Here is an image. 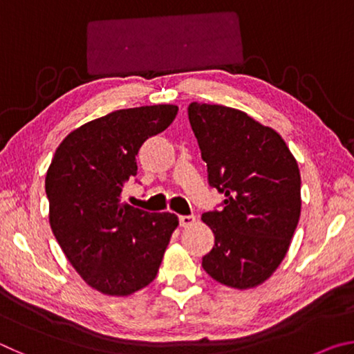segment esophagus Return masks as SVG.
Returning <instances> with one entry per match:
<instances>
[{"label": "esophagus", "instance_id": "obj_1", "mask_svg": "<svg viewBox=\"0 0 354 354\" xmlns=\"http://www.w3.org/2000/svg\"><path fill=\"white\" fill-rule=\"evenodd\" d=\"M195 221H196V218L194 217V215H181V217H179V225H181L183 227L192 226Z\"/></svg>", "mask_w": 354, "mask_h": 354}]
</instances>
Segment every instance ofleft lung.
<instances>
[{
  "instance_id": "8db88e82",
  "label": "left lung",
  "mask_w": 354,
  "mask_h": 354,
  "mask_svg": "<svg viewBox=\"0 0 354 354\" xmlns=\"http://www.w3.org/2000/svg\"><path fill=\"white\" fill-rule=\"evenodd\" d=\"M189 120L207 164L209 185L225 195L221 211L201 217L215 237L201 266L220 284L253 289L279 267L297 230V159L277 131L243 111L192 103Z\"/></svg>"
}]
</instances>
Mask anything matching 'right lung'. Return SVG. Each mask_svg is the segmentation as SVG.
Masks as SVG:
<instances>
[{"label":"right lung","mask_w":354,"mask_h":354,"mask_svg":"<svg viewBox=\"0 0 354 354\" xmlns=\"http://www.w3.org/2000/svg\"><path fill=\"white\" fill-rule=\"evenodd\" d=\"M176 113L175 104H154L95 118L65 137L48 167L53 234L80 277L103 295L128 297L151 283L179 225L175 214L122 200L143 142Z\"/></svg>","instance_id":"1"}]
</instances>
